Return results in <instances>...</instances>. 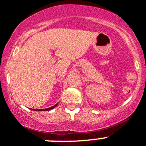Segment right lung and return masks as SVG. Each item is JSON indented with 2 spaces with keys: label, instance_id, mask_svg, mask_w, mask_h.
<instances>
[{
  "label": "right lung",
  "instance_id": "add662e5",
  "mask_svg": "<svg viewBox=\"0 0 146 146\" xmlns=\"http://www.w3.org/2000/svg\"><path fill=\"white\" fill-rule=\"evenodd\" d=\"M58 104H55V105H54V106H52V107H50V108L44 109V110H35V109H30V110H34V111H49V110H52V109H54V107H57V105H58Z\"/></svg>",
  "mask_w": 146,
  "mask_h": 146
}]
</instances>
